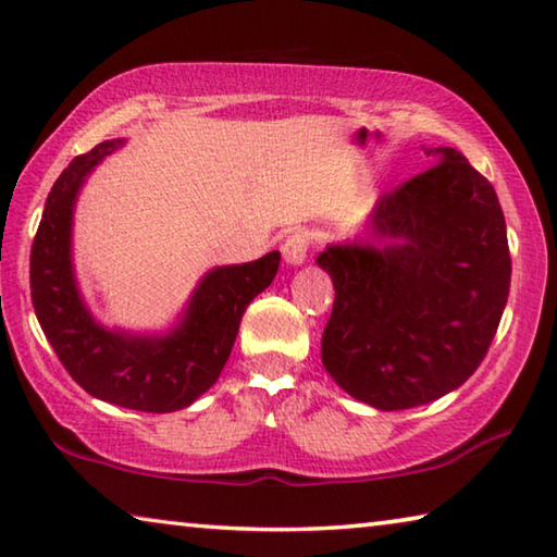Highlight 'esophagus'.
I'll return each instance as SVG.
<instances>
[{"label":"esophagus","instance_id":"1","mask_svg":"<svg viewBox=\"0 0 557 557\" xmlns=\"http://www.w3.org/2000/svg\"><path fill=\"white\" fill-rule=\"evenodd\" d=\"M307 252H310V233L307 231H293L282 243V255L289 264H302Z\"/></svg>","mask_w":557,"mask_h":557}]
</instances>
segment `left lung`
Returning a JSON list of instances; mask_svg holds the SVG:
<instances>
[{
    "label": "left lung",
    "mask_w": 557,
    "mask_h": 557,
    "mask_svg": "<svg viewBox=\"0 0 557 557\" xmlns=\"http://www.w3.org/2000/svg\"><path fill=\"white\" fill-rule=\"evenodd\" d=\"M384 193L379 245H330L317 258L334 282L322 361L344 392L401 411L461 386L500 324L510 289L506 218L493 185L454 148Z\"/></svg>",
    "instance_id": "obj_1"
}]
</instances>
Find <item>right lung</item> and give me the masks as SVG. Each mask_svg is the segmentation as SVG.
I'll return each instance as SVG.
<instances>
[{
  "label": "right lung",
  "mask_w": 557,
  "mask_h": 557,
  "mask_svg": "<svg viewBox=\"0 0 557 557\" xmlns=\"http://www.w3.org/2000/svg\"><path fill=\"white\" fill-rule=\"evenodd\" d=\"M121 144L103 140L76 156L57 178L32 245V302L59 361L84 392L123 409L168 413L193 404L218 382L243 312L275 277L280 252L208 272L185 320L165 337H128L103 330L86 312L76 289L72 215L86 175Z\"/></svg>",
  "instance_id": "add662e5"
}]
</instances>
